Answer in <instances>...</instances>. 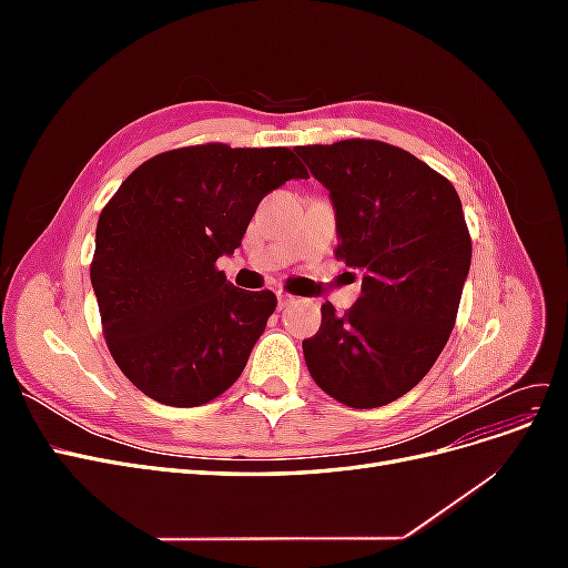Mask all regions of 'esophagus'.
Listing matches in <instances>:
<instances>
[{"instance_id": "1", "label": "esophagus", "mask_w": 568, "mask_h": 568, "mask_svg": "<svg viewBox=\"0 0 568 568\" xmlns=\"http://www.w3.org/2000/svg\"><path fill=\"white\" fill-rule=\"evenodd\" d=\"M294 301H296V298L291 296V294H286V291H280V294H277V305H280V307H288Z\"/></svg>"}]
</instances>
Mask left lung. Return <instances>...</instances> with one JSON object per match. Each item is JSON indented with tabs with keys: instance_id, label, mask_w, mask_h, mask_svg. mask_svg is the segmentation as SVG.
<instances>
[{
	"instance_id": "8db88e82",
	"label": "left lung",
	"mask_w": 568,
	"mask_h": 568,
	"mask_svg": "<svg viewBox=\"0 0 568 568\" xmlns=\"http://www.w3.org/2000/svg\"><path fill=\"white\" fill-rule=\"evenodd\" d=\"M336 211V257L363 291L303 341L305 365L334 400L382 407L415 388L455 326L471 236L455 186L409 151L376 140L296 146Z\"/></svg>"
}]
</instances>
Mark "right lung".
Listing matches in <instances>:
<instances>
[{
	"label": "right lung",
	"mask_w": 568,
	"mask_h": 568,
	"mask_svg": "<svg viewBox=\"0 0 568 568\" xmlns=\"http://www.w3.org/2000/svg\"><path fill=\"white\" fill-rule=\"evenodd\" d=\"M305 178L286 146L211 142L149 159L104 205L90 267L101 326L149 398L199 407L242 376L277 296L236 288L215 263L272 189Z\"/></svg>",
	"instance_id": "right-lung-1"
}]
</instances>
